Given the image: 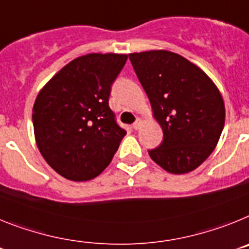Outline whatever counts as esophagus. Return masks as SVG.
Masks as SVG:
<instances>
[{"instance_id": "34e87169", "label": "esophagus", "mask_w": 249, "mask_h": 249, "mask_svg": "<svg viewBox=\"0 0 249 249\" xmlns=\"http://www.w3.org/2000/svg\"><path fill=\"white\" fill-rule=\"evenodd\" d=\"M142 119H137V122L134 123L133 124V127L135 129V130H138V129H140V126H142Z\"/></svg>"}]
</instances>
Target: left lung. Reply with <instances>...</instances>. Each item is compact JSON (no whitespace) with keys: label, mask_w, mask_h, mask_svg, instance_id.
<instances>
[{"label":"left lung","mask_w":249,"mask_h":249,"mask_svg":"<svg viewBox=\"0 0 249 249\" xmlns=\"http://www.w3.org/2000/svg\"><path fill=\"white\" fill-rule=\"evenodd\" d=\"M164 139L149 155L164 170L196 169L217 146L226 120L224 101L211 77L165 50L129 53Z\"/></svg>","instance_id":"8db88e82"}]
</instances>
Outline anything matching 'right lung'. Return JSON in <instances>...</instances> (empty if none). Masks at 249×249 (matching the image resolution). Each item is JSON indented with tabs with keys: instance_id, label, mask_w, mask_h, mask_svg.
Listing matches in <instances>:
<instances>
[{
	"instance_id": "obj_1",
	"label": "right lung",
	"mask_w": 249,
	"mask_h": 249,
	"mask_svg": "<svg viewBox=\"0 0 249 249\" xmlns=\"http://www.w3.org/2000/svg\"><path fill=\"white\" fill-rule=\"evenodd\" d=\"M124 53L73 59L41 89L32 109L35 140L51 168L69 180L94 179L110 164L126 131L109 107Z\"/></svg>"
}]
</instances>
